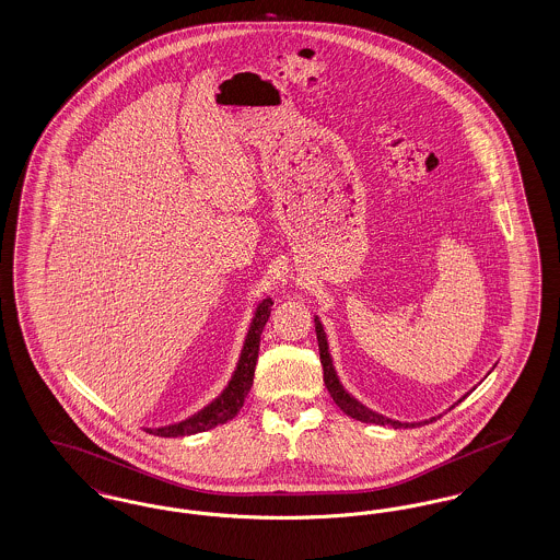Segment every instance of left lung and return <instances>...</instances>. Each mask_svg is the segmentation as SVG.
<instances>
[{"mask_svg":"<svg viewBox=\"0 0 560 560\" xmlns=\"http://www.w3.org/2000/svg\"><path fill=\"white\" fill-rule=\"evenodd\" d=\"M315 329H317V340H319L323 380H325V386H327L331 399L336 400V405H338L347 416L359 420V422H370V424H380V427L390 424L393 428H409V424L393 422V420H388V418H384V416H380V413H373L368 407H363L361 402H357V400L348 395L347 390L340 386V382H338V377H336V372H334V365H331V359H329V350H327V340H325V331H323V327H320L319 319H315ZM411 427H413V424H411Z\"/></svg>","mask_w":560,"mask_h":560,"instance_id":"1","label":"left lung"}]
</instances>
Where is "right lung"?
I'll return each instance as SVG.
<instances>
[{
	"label": "right lung",
	"mask_w": 560,
	"mask_h": 560,
	"mask_svg": "<svg viewBox=\"0 0 560 560\" xmlns=\"http://www.w3.org/2000/svg\"><path fill=\"white\" fill-rule=\"evenodd\" d=\"M270 298L262 300V304L256 311V317L252 320V327L247 331L245 345L241 350L240 363L233 380L229 382L226 390L213 400L212 405H208L206 409H201L197 416L188 418L180 424H172V427L147 428V432L155 434V436H185V434H195V432H203L213 427H220L229 420H233L240 413L243 407V400L247 397L252 384H254V370H256V361H258V348H260V336L262 329L267 325L270 317Z\"/></svg>",
	"instance_id": "right-lung-1"
}]
</instances>
